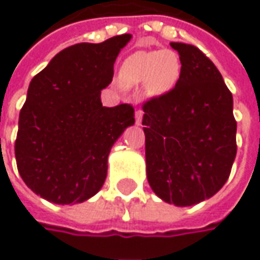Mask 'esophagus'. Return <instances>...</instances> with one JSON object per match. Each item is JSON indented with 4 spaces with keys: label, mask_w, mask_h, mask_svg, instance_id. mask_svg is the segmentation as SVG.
<instances>
[{
    "label": "esophagus",
    "mask_w": 260,
    "mask_h": 260,
    "mask_svg": "<svg viewBox=\"0 0 260 260\" xmlns=\"http://www.w3.org/2000/svg\"><path fill=\"white\" fill-rule=\"evenodd\" d=\"M134 118H136V124H137V126H140V124H142V118H143L142 110H136V113H134Z\"/></svg>",
    "instance_id": "1"
}]
</instances>
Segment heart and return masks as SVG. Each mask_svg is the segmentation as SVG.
I'll list each match as a JSON object with an SVG mask.
<instances>
[{"instance_id": "b5f03b06", "label": "heart", "mask_w": 260, "mask_h": 260, "mask_svg": "<svg viewBox=\"0 0 260 260\" xmlns=\"http://www.w3.org/2000/svg\"><path fill=\"white\" fill-rule=\"evenodd\" d=\"M182 76V60L173 50L137 51L128 55L118 70V83L124 88L137 85L153 95L170 93Z\"/></svg>"}]
</instances>
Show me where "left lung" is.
<instances>
[{"label": "left lung", "instance_id": "1", "mask_svg": "<svg viewBox=\"0 0 260 260\" xmlns=\"http://www.w3.org/2000/svg\"><path fill=\"white\" fill-rule=\"evenodd\" d=\"M182 76L170 93L143 106L146 173L151 190L184 207L210 199L236 157L233 97L222 74L194 45L170 43Z\"/></svg>", "mask_w": 260, "mask_h": 260}]
</instances>
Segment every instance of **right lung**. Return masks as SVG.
<instances>
[{
	"label": "right lung",
	"instance_id": "obj_1",
	"mask_svg": "<svg viewBox=\"0 0 260 260\" xmlns=\"http://www.w3.org/2000/svg\"><path fill=\"white\" fill-rule=\"evenodd\" d=\"M132 34L62 50L31 80L18 120L15 158L24 183L55 205L93 198L113 144L134 124L130 104L103 107L114 62Z\"/></svg>",
	"mask_w": 260,
	"mask_h": 260
}]
</instances>
